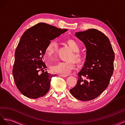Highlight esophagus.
Here are the masks:
<instances>
[{
  "mask_svg": "<svg viewBox=\"0 0 125 125\" xmlns=\"http://www.w3.org/2000/svg\"><path fill=\"white\" fill-rule=\"evenodd\" d=\"M59 75L60 76H62V77H66L67 76V75H64V74H60Z\"/></svg>",
  "mask_w": 125,
  "mask_h": 125,
  "instance_id": "esophagus-1",
  "label": "esophagus"
}]
</instances>
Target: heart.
Instances as JSON below:
<instances>
[{"label": "heart", "instance_id": "1", "mask_svg": "<svg viewBox=\"0 0 125 125\" xmlns=\"http://www.w3.org/2000/svg\"><path fill=\"white\" fill-rule=\"evenodd\" d=\"M67 44L74 53L71 54L69 60L67 61L60 62L56 64L51 66L52 72L55 73L67 75L69 74L75 67V63L73 59L76 61L80 60L81 55L78 51L80 50V46L78 43L73 39H68L66 41ZM58 50V43L55 41H51L48 44L45 49V53L48 56H52L55 55Z\"/></svg>", "mask_w": 125, "mask_h": 125}]
</instances>
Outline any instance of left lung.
<instances>
[{"instance_id": "8db88e82", "label": "left lung", "mask_w": 125, "mask_h": 125, "mask_svg": "<svg viewBox=\"0 0 125 125\" xmlns=\"http://www.w3.org/2000/svg\"><path fill=\"white\" fill-rule=\"evenodd\" d=\"M75 35L86 48V61L70 92L77 99L88 101L97 97L108 86L115 54L109 39L100 31L90 29L76 32Z\"/></svg>"}]
</instances>
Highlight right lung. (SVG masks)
I'll return each mask as SVG.
<instances>
[{"label":"right lung","mask_w":125,"mask_h":125,"mask_svg":"<svg viewBox=\"0 0 125 125\" xmlns=\"http://www.w3.org/2000/svg\"><path fill=\"white\" fill-rule=\"evenodd\" d=\"M67 30L40 22L27 29L21 37L15 53L12 74L17 88L24 96L35 99L49 92L51 78L56 74L44 72L47 68L43 61L45 49L51 40Z\"/></svg>","instance_id":"add662e5"}]
</instances>
